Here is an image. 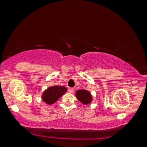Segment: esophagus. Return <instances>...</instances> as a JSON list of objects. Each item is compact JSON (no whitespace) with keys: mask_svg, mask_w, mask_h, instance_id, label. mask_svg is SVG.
Wrapping results in <instances>:
<instances>
[{"mask_svg":"<svg viewBox=\"0 0 147 147\" xmlns=\"http://www.w3.org/2000/svg\"><path fill=\"white\" fill-rule=\"evenodd\" d=\"M74 88H69V92L70 93H73L74 92Z\"/></svg>","mask_w":147,"mask_h":147,"instance_id":"34e87169","label":"esophagus"}]
</instances>
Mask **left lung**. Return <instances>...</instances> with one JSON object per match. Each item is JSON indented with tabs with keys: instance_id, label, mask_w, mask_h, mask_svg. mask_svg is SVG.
<instances>
[{
	"instance_id": "obj_1",
	"label": "left lung",
	"mask_w": 147,
	"mask_h": 147,
	"mask_svg": "<svg viewBox=\"0 0 147 147\" xmlns=\"http://www.w3.org/2000/svg\"><path fill=\"white\" fill-rule=\"evenodd\" d=\"M76 97L83 104H88L92 102V96L89 92L85 90H80L76 91Z\"/></svg>"
}]
</instances>
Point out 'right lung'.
I'll return each mask as SVG.
<instances>
[{"label": "right lung", "mask_w": 147, "mask_h": 147, "mask_svg": "<svg viewBox=\"0 0 147 147\" xmlns=\"http://www.w3.org/2000/svg\"><path fill=\"white\" fill-rule=\"evenodd\" d=\"M66 92L67 88L65 86L50 87L43 92L42 99L46 104L51 105L57 102Z\"/></svg>", "instance_id": "obj_1"}]
</instances>
